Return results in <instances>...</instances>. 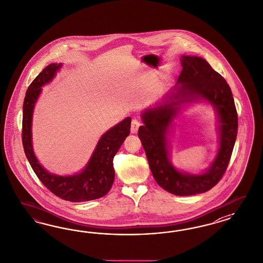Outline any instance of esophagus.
Wrapping results in <instances>:
<instances>
[{
  "instance_id": "1",
  "label": "esophagus",
  "mask_w": 263,
  "mask_h": 263,
  "mask_svg": "<svg viewBox=\"0 0 263 263\" xmlns=\"http://www.w3.org/2000/svg\"><path fill=\"white\" fill-rule=\"evenodd\" d=\"M140 126H141V123H140L138 120H136V119H133V121H132V125H130V132H132L133 134H136Z\"/></svg>"
}]
</instances>
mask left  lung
Wrapping results in <instances>:
<instances>
[{"instance_id": "left-lung-1", "label": "left lung", "mask_w": 263, "mask_h": 263, "mask_svg": "<svg viewBox=\"0 0 263 263\" xmlns=\"http://www.w3.org/2000/svg\"><path fill=\"white\" fill-rule=\"evenodd\" d=\"M179 85L172 92L177 102L163 104L142 114L144 126L138 137L144 148L150 170L156 182L172 195L185 196L202 194L216 186L228 168L238 129L237 110L230 87L207 61L196 56H182ZM204 98L216 107L220 117L221 146L217 158L207 173L201 176L180 174L171 164L165 134L175 117V105L181 102Z\"/></svg>"}]
</instances>
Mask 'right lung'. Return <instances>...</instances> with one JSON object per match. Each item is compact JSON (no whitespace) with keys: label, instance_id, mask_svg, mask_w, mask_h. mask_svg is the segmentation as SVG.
Here are the masks:
<instances>
[{"label":"right lung","instance_id":"obj_1","mask_svg":"<svg viewBox=\"0 0 263 263\" xmlns=\"http://www.w3.org/2000/svg\"><path fill=\"white\" fill-rule=\"evenodd\" d=\"M62 65L51 64L34 78L26 92L23 103L22 143L26 157L37 178L52 194L71 202H83L102 197L110 191L115 171L113 159L121 145L129 135V117L107 130L100 139L97 148L85 170L72 176H57L42 167L32 147V115L34 103L43 85L48 83Z\"/></svg>","mask_w":263,"mask_h":263}]
</instances>
